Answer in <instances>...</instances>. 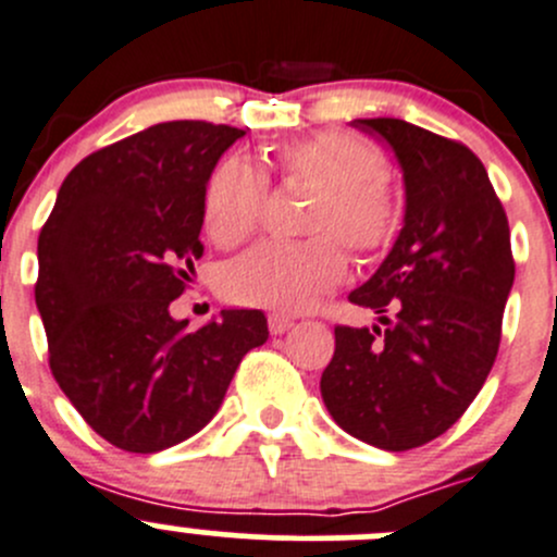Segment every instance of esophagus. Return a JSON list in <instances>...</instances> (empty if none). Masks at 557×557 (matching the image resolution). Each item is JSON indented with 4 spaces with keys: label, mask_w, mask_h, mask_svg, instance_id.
I'll use <instances>...</instances> for the list:
<instances>
[{
    "label": "esophagus",
    "mask_w": 557,
    "mask_h": 557,
    "mask_svg": "<svg viewBox=\"0 0 557 557\" xmlns=\"http://www.w3.org/2000/svg\"><path fill=\"white\" fill-rule=\"evenodd\" d=\"M292 324H295V319L286 317V313H281V311H273L271 317H268V327H271L273 335L286 333V330H289Z\"/></svg>",
    "instance_id": "esophagus-1"
}]
</instances>
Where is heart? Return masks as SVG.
Listing matches in <instances>:
<instances>
[{"label": "heart", "instance_id": "1", "mask_svg": "<svg viewBox=\"0 0 557 557\" xmlns=\"http://www.w3.org/2000/svg\"><path fill=\"white\" fill-rule=\"evenodd\" d=\"M273 170L289 184L313 186L306 240H262L222 268L224 297L244 306L297 311L346 276V249L371 257L387 249L404 222V206L384 157L371 140L322 129L276 146ZM271 181L249 157L222 159L202 191V224L219 246H235L257 230Z\"/></svg>", "mask_w": 557, "mask_h": 557}]
</instances>
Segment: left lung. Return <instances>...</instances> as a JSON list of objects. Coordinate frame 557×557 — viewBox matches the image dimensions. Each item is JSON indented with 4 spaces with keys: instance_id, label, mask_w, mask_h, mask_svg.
Masks as SVG:
<instances>
[{
    "instance_id": "obj_1",
    "label": "left lung",
    "mask_w": 557,
    "mask_h": 557,
    "mask_svg": "<svg viewBox=\"0 0 557 557\" xmlns=\"http://www.w3.org/2000/svg\"><path fill=\"white\" fill-rule=\"evenodd\" d=\"M393 146L406 222L355 306L379 324L335 327L322 398L349 436L406 453L447 433L482 389L515 281L509 222L476 153L400 119H357Z\"/></svg>"
}]
</instances>
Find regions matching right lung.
<instances>
[{
	"instance_id": "right-lung-1",
	"label": "right lung",
	"mask_w": 557,
	"mask_h": 557,
	"mask_svg": "<svg viewBox=\"0 0 557 557\" xmlns=\"http://www.w3.org/2000/svg\"><path fill=\"white\" fill-rule=\"evenodd\" d=\"M246 132L164 121L75 164L37 240L35 300L53 379L94 433L151 455L213 420L246 351L268 341L257 308L186 330L170 317L202 257V191Z\"/></svg>"
}]
</instances>
